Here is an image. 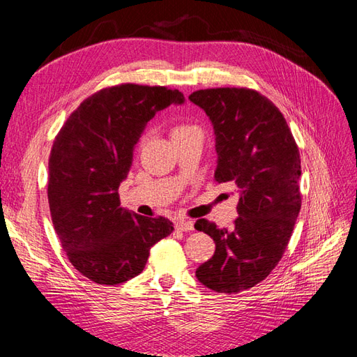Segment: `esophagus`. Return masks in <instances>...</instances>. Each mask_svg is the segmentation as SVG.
Instances as JSON below:
<instances>
[{
  "label": "esophagus",
  "mask_w": 357,
  "mask_h": 357,
  "mask_svg": "<svg viewBox=\"0 0 357 357\" xmlns=\"http://www.w3.org/2000/svg\"><path fill=\"white\" fill-rule=\"evenodd\" d=\"M176 229L183 231H192L195 229V222L190 221V219H178Z\"/></svg>",
  "instance_id": "obj_1"
}]
</instances>
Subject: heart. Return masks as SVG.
<instances>
[{
    "instance_id": "b5f03b06",
    "label": "heart",
    "mask_w": 357,
    "mask_h": 357,
    "mask_svg": "<svg viewBox=\"0 0 357 357\" xmlns=\"http://www.w3.org/2000/svg\"><path fill=\"white\" fill-rule=\"evenodd\" d=\"M198 130V127L188 123H178L172 127V138H176V136H183L190 132Z\"/></svg>"
}]
</instances>
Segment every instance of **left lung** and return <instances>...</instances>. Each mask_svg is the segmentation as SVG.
I'll return each mask as SVG.
<instances>
[{
    "label": "left lung",
    "instance_id": "obj_1",
    "mask_svg": "<svg viewBox=\"0 0 357 357\" xmlns=\"http://www.w3.org/2000/svg\"><path fill=\"white\" fill-rule=\"evenodd\" d=\"M188 100L207 113L216 136L218 183L238 187L231 229L198 219L216 250L196 270L202 285L239 293L267 278L282 257L301 210V156L287 121L268 98L244 87L206 89Z\"/></svg>",
    "mask_w": 357,
    "mask_h": 357
}]
</instances>
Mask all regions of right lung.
I'll use <instances>...</instances> for the list:
<instances>
[{
	"label": "right lung",
	"instance_id": "1",
	"mask_svg": "<svg viewBox=\"0 0 357 357\" xmlns=\"http://www.w3.org/2000/svg\"><path fill=\"white\" fill-rule=\"evenodd\" d=\"M184 101L179 90L161 86L102 89L79 104L53 141L52 222L73 267L96 284L116 285L138 276L150 248L173 231L169 219L121 207L118 188L149 121Z\"/></svg>",
	"mask_w": 357,
	"mask_h": 357
}]
</instances>
